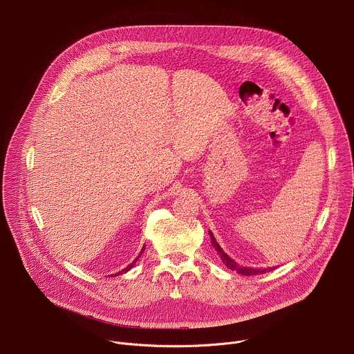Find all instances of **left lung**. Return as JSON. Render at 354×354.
Returning <instances> with one entry per match:
<instances>
[{"mask_svg":"<svg viewBox=\"0 0 354 354\" xmlns=\"http://www.w3.org/2000/svg\"><path fill=\"white\" fill-rule=\"evenodd\" d=\"M209 234H210V238H212V245L214 246V249L217 250V254L220 255V258H221V261H223V263L228 268V269H231V270H236L239 274H243V276H254V274H262V273H266V272H270V270H273V269H250V268H242V266H239V265H236L235 263V261H232L225 252L221 249V246L217 243V241H216V238H214V235H213V232L212 231H209Z\"/></svg>","mask_w":354,"mask_h":354,"instance_id":"1","label":"left lung"}]
</instances>
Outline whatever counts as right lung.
Segmentation results:
<instances>
[{
	"mask_svg": "<svg viewBox=\"0 0 354 354\" xmlns=\"http://www.w3.org/2000/svg\"><path fill=\"white\" fill-rule=\"evenodd\" d=\"M144 249H145V246H142V249H141V252H140V255H141V254H142V252H144ZM140 255H138V257H137V258H136V259H134V261H133V263H130V265H129V266H127V268H126V269H123V270H122V272H119V273H118V274H122V273H126V272H129V270H130V269H131V268H133V266H134V263H136V262H137V261H138V258H140ZM118 274H115V276H118Z\"/></svg>",
	"mask_w": 354,
	"mask_h": 354,
	"instance_id": "obj_1",
	"label": "right lung"
}]
</instances>
